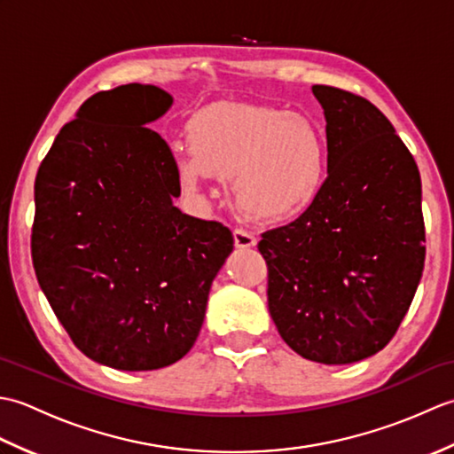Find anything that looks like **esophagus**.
I'll return each instance as SVG.
<instances>
[{
    "label": "esophagus",
    "instance_id": "1",
    "mask_svg": "<svg viewBox=\"0 0 454 454\" xmlns=\"http://www.w3.org/2000/svg\"><path fill=\"white\" fill-rule=\"evenodd\" d=\"M234 244L236 247H252L255 246V236L252 232H247L244 228H236L234 230Z\"/></svg>",
    "mask_w": 454,
    "mask_h": 454
}]
</instances>
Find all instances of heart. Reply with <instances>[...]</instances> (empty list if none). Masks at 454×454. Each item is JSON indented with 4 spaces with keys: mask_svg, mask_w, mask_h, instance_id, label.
I'll return each instance as SVG.
<instances>
[{
    "mask_svg": "<svg viewBox=\"0 0 454 454\" xmlns=\"http://www.w3.org/2000/svg\"><path fill=\"white\" fill-rule=\"evenodd\" d=\"M189 150L176 152L187 192L215 176L234 173L239 210L259 222H288L320 199L327 176V144L306 114L254 103H216L187 121Z\"/></svg>",
    "mask_w": 454,
    "mask_h": 454,
    "instance_id": "heart-1",
    "label": "heart"
}]
</instances>
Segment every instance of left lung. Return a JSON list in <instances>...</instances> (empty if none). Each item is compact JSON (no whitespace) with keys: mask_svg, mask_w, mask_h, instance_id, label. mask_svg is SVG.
I'll return each instance as SVG.
<instances>
[{"mask_svg":"<svg viewBox=\"0 0 454 454\" xmlns=\"http://www.w3.org/2000/svg\"><path fill=\"white\" fill-rule=\"evenodd\" d=\"M325 114L327 177L316 205L257 244L285 343L324 364L366 359L396 335L426 263L421 177L380 109L312 85Z\"/></svg>","mask_w":454,"mask_h":454,"instance_id":"8db88e82","label":"left lung"}]
</instances>
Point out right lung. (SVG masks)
<instances>
[{
    "instance_id": "obj_1",
    "label": "right lung",
    "mask_w": 454,
    "mask_h": 454,
    "mask_svg": "<svg viewBox=\"0 0 454 454\" xmlns=\"http://www.w3.org/2000/svg\"><path fill=\"white\" fill-rule=\"evenodd\" d=\"M171 101L142 83L91 95L35 179L38 285L74 345L119 371L161 369L189 353L234 249L224 224L173 207L176 158L144 127Z\"/></svg>"
}]
</instances>
